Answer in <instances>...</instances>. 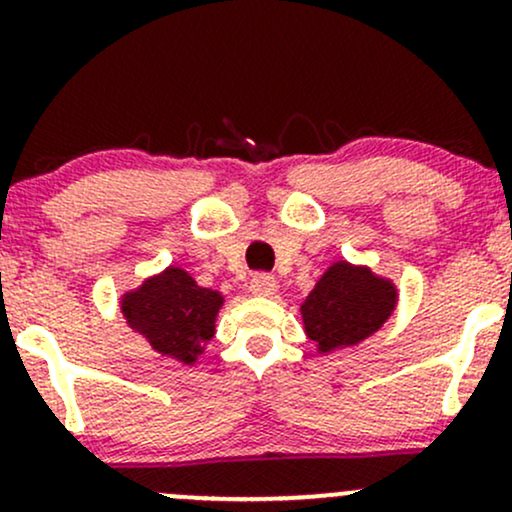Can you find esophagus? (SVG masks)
I'll return each instance as SVG.
<instances>
[{"label": "esophagus", "mask_w": 512, "mask_h": 512, "mask_svg": "<svg viewBox=\"0 0 512 512\" xmlns=\"http://www.w3.org/2000/svg\"><path fill=\"white\" fill-rule=\"evenodd\" d=\"M276 288H278L276 278H273L271 273H256L249 283V290L254 295H273L276 293Z\"/></svg>", "instance_id": "esophagus-1"}]
</instances>
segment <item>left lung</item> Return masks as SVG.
Segmentation results:
<instances>
[{"label": "left lung", "instance_id": "1", "mask_svg": "<svg viewBox=\"0 0 512 512\" xmlns=\"http://www.w3.org/2000/svg\"><path fill=\"white\" fill-rule=\"evenodd\" d=\"M395 298L388 280L344 261L334 263L300 307L307 337L320 351L359 344L388 320Z\"/></svg>", "mask_w": 512, "mask_h": 512}]
</instances>
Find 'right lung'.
Masks as SVG:
<instances>
[{
	"mask_svg": "<svg viewBox=\"0 0 512 512\" xmlns=\"http://www.w3.org/2000/svg\"><path fill=\"white\" fill-rule=\"evenodd\" d=\"M222 302L217 290L200 288L183 268H168L126 293L122 312L129 327L144 334L158 354L192 364L214 337Z\"/></svg>",
	"mask_w": 512,
	"mask_h": 512,
	"instance_id": "right-lung-1",
	"label": "right lung"
}]
</instances>
